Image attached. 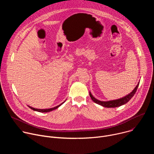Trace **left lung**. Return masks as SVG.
Listing matches in <instances>:
<instances>
[{"instance_id":"1","label":"left lung","mask_w":154,"mask_h":154,"mask_svg":"<svg viewBox=\"0 0 154 154\" xmlns=\"http://www.w3.org/2000/svg\"><path fill=\"white\" fill-rule=\"evenodd\" d=\"M139 83L140 82L138 83L137 85L136 86V87L134 89V90L131 91V93H130L126 95L125 96L118 99H115V100H108V101H102V100H99L98 99H97L96 98H95L91 94V93L90 91V96L91 98V99L96 103L102 105V106L104 107H106V108H115V107H118L120 106L121 105H123L124 104H125L126 103H127L131 98H132L134 96V94H135L138 87L139 86Z\"/></svg>"}]
</instances>
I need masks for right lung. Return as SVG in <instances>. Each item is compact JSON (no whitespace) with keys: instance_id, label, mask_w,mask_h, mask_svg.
Listing matches in <instances>:
<instances>
[{"instance_id":"obj_1","label":"right lung","mask_w":154,"mask_h":154,"mask_svg":"<svg viewBox=\"0 0 154 154\" xmlns=\"http://www.w3.org/2000/svg\"><path fill=\"white\" fill-rule=\"evenodd\" d=\"M66 100H64L63 102H62L61 103H60V105L56 106H54L53 108H46V109H38V108H33V107H32L29 105H28V106L29 108H30L32 109H33V110L34 111H36V112H41V113H47V112H50L51 111H53L54 110V109L58 108L59 106H60Z\"/></svg>"}]
</instances>
